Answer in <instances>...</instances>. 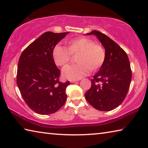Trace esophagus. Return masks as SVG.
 <instances>
[{
	"instance_id": "34e87169",
	"label": "esophagus",
	"mask_w": 148,
	"mask_h": 148,
	"mask_svg": "<svg viewBox=\"0 0 148 148\" xmlns=\"http://www.w3.org/2000/svg\"><path fill=\"white\" fill-rule=\"evenodd\" d=\"M69 81L71 82V83H74V82H77V80H76V79H70Z\"/></svg>"
}]
</instances>
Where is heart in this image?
Returning <instances> with one entry per match:
<instances>
[{
	"label": "heart",
	"mask_w": 148,
	"mask_h": 148,
	"mask_svg": "<svg viewBox=\"0 0 148 148\" xmlns=\"http://www.w3.org/2000/svg\"><path fill=\"white\" fill-rule=\"evenodd\" d=\"M65 47L57 45L52 51L56 64L65 66L71 61V56H76L77 64L67 66L62 71L64 77L79 79L87 76L90 72L99 69L106 59L105 50L101 45L95 43L91 38L81 36L66 42Z\"/></svg>",
	"instance_id": "obj_1"
}]
</instances>
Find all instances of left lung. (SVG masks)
<instances>
[{
	"mask_svg": "<svg viewBox=\"0 0 148 148\" xmlns=\"http://www.w3.org/2000/svg\"><path fill=\"white\" fill-rule=\"evenodd\" d=\"M105 49L106 59L91 79V86L86 94L87 101L100 111H110L121 104L128 92L132 72L125 51L106 35L92 31Z\"/></svg>",
	"mask_w": 148,
	"mask_h": 148,
	"instance_id": "1",
	"label": "left lung"
}]
</instances>
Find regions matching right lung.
Masks as SVG:
<instances>
[{
  "mask_svg": "<svg viewBox=\"0 0 148 148\" xmlns=\"http://www.w3.org/2000/svg\"><path fill=\"white\" fill-rule=\"evenodd\" d=\"M69 33L44 32L32 42L19 57L17 86L27 106L37 114H53L66 101L65 91L70 82H59L61 71L55 64L52 51Z\"/></svg>",
  "mask_w": 148,
  "mask_h": 148,
  "instance_id": "add662e5",
  "label": "right lung"
}]
</instances>
